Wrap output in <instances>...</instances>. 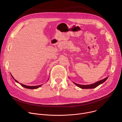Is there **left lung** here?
<instances>
[{
    "label": "left lung",
    "mask_w": 122,
    "mask_h": 122,
    "mask_svg": "<svg viewBox=\"0 0 122 122\" xmlns=\"http://www.w3.org/2000/svg\"><path fill=\"white\" fill-rule=\"evenodd\" d=\"M108 77H106L105 79H104L103 80H102L101 81H97V82H95V83L91 84H90V85H81V84H77L75 82H73V83L75 84H76L77 86H78L79 87H80L81 89H92V88H94L97 87L99 85L103 83L104 81H106V80L108 79Z\"/></svg>",
    "instance_id": "8db88e82"
}]
</instances>
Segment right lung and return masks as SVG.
Wrapping results in <instances>:
<instances>
[{
  "instance_id": "add662e5",
  "label": "right lung",
  "mask_w": 122,
  "mask_h": 122,
  "mask_svg": "<svg viewBox=\"0 0 122 122\" xmlns=\"http://www.w3.org/2000/svg\"><path fill=\"white\" fill-rule=\"evenodd\" d=\"M11 76H12V77L14 79V78L13 77V76L11 75ZM14 80H15V81H16V82H18V83H19L18 81H16V80H15L14 79ZM20 84H21V85L22 86H23V87H25V88H27V89H37V88H38L39 87H40L41 86V85H37V86H27V85H24V84H22V83H20Z\"/></svg>"
}]
</instances>
